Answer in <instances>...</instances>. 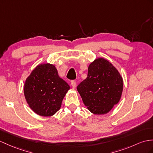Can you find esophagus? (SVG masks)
<instances>
[{
  "mask_svg": "<svg viewBox=\"0 0 153 153\" xmlns=\"http://www.w3.org/2000/svg\"><path fill=\"white\" fill-rule=\"evenodd\" d=\"M71 84L72 87L73 88H75L76 86V81L75 80H71Z\"/></svg>",
  "mask_w": 153,
  "mask_h": 153,
  "instance_id": "1",
  "label": "esophagus"
}]
</instances>
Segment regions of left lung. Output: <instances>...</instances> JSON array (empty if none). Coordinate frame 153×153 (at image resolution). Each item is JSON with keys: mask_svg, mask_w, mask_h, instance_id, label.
I'll return each mask as SVG.
<instances>
[{"mask_svg": "<svg viewBox=\"0 0 153 153\" xmlns=\"http://www.w3.org/2000/svg\"><path fill=\"white\" fill-rule=\"evenodd\" d=\"M123 88L117 69L103 58L95 59L88 67L86 79L77 86L85 106L91 113H108L120 101Z\"/></svg>", "mask_w": 153, "mask_h": 153, "instance_id": "8db88e82", "label": "left lung"}]
</instances>
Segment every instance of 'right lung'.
<instances>
[{
    "label": "right lung",
    "instance_id": "add662e5",
    "mask_svg": "<svg viewBox=\"0 0 153 153\" xmlns=\"http://www.w3.org/2000/svg\"><path fill=\"white\" fill-rule=\"evenodd\" d=\"M70 86L51 64H39L27 77L24 94L30 108L43 117L54 115L60 108L62 100Z\"/></svg>",
    "mask_w": 153,
    "mask_h": 153
}]
</instances>
